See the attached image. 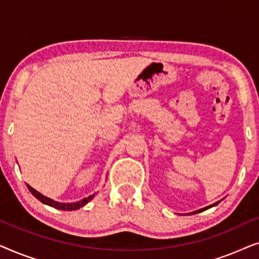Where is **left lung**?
Wrapping results in <instances>:
<instances>
[{"label": "left lung", "instance_id": "obj_1", "mask_svg": "<svg viewBox=\"0 0 259 259\" xmlns=\"http://www.w3.org/2000/svg\"><path fill=\"white\" fill-rule=\"evenodd\" d=\"M219 201H221V200H219ZM219 201H217V203H214V204H212V205H208V206L204 207V208H200V210L193 211V212H191V213H186V214H194V213H199V212H201V211H205V210H207V208H210V207H213V206H215V205L219 204Z\"/></svg>", "mask_w": 259, "mask_h": 259}]
</instances>
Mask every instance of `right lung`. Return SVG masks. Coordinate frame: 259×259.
Returning <instances> with one entry per match:
<instances>
[{"mask_svg":"<svg viewBox=\"0 0 259 259\" xmlns=\"http://www.w3.org/2000/svg\"><path fill=\"white\" fill-rule=\"evenodd\" d=\"M27 187L28 190L30 191L31 194L36 198V199H38L41 201V203H44L46 205H48V206H52L54 208H58V210H62V211H74V210H79L80 207H82L86 205L88 201H91L92 199H93L95 193L92 194V196L87 197V198H83L82 200H79V201H74V203H60V201H55L51 199V198L46 197L44 196V194L38 192V191H36L35 189H33L30 185H28L27 184Z\"/></svg>","mask_w":259,"mask_h":259,"instance_id":"obj_1","label":"right lung"}]
</instances>
